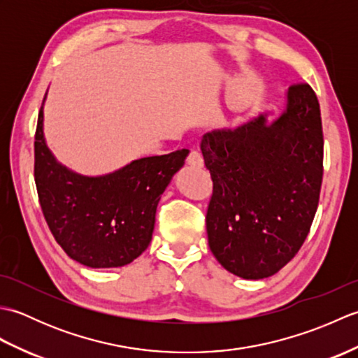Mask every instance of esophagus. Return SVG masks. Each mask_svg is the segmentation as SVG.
Wrapping results in <instances>:
<instances>
[{
	"label": "esophagus",
	"mask_w": 358,
	"mask_h": 358,
	"mask_svg": "<svg viewBox=\"0 0 358 358\" xmlns=\"http://www.w3.org/2000/svg\"><path fill=\"white\" fill-rule=\"evenodd\" d=\"M187 164L192 166V167H203L204 162H203V157H201L200 152L192 150L191 154H189V157H187Z\"/></svg>",
	"instance_id": "esophagus-1"
}]
</instances>
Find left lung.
<instances>
[{"label":"left lung","instance_id":"left-lung-1","mask_svg":"<svg viewBox=\"0 0 358 358\" xmlns=\"http://www.w3.org/2000/svg\"><path fill=\"white\" fill-rule=\"evenodd\" d=\"M269 110L201 138L214 181L208 208L209 248L226 271L245 280L277 273L305 243L323 178L320 104L309 85Z\"/></svg>","mask_w":358,"mask_h":358}]
</instances>
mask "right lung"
<instances>
[{"label":"right lung","mask_w":358,"mask_h":358,"mask_svg":"<svg viewBox=\"0 0 358 358\" xmlns=\"http://www.w3.org/2000/svg\"><path fill=\"white\" fill-rule=\"evenodd\" d=\"M44 103L45 96L35 135V185L52 235L87 268L132 263L148 249L158 201L189 150L138 158L95 177L83 175L59 163L45 143Z\"/></svg>","instance_id":"obj_1"}]
</instances>
